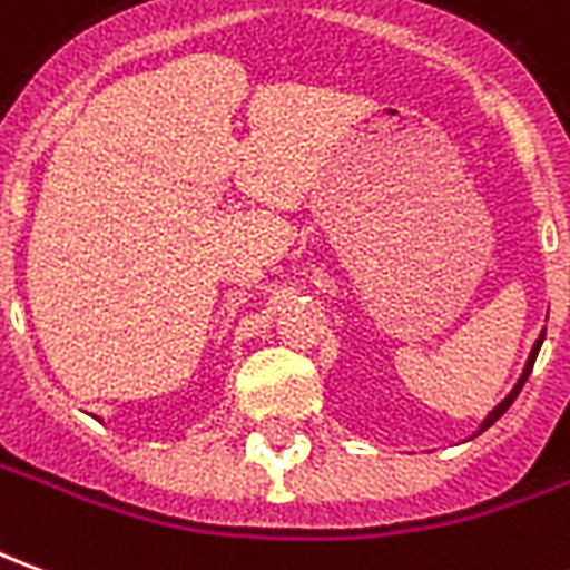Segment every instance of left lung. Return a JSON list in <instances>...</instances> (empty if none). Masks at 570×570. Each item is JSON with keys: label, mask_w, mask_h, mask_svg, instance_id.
Segmentation results:
<instances>
[{"label": "left lung", "mask_w": 570, "mask_h": 570, "mask_svg": "<svg viewBox=\"0 0 570 570\" xmlns=\"http://www.w3.org/2000/svg\"><path fill=\"white\" fill-rule=\"evenodd\" d=\"M540 345H543V333H540V338H538V342H534V347H531V354H528V360H525V370H522V375H519V382L513 384V391H510V394L503 396L501 403H498V406L491 409L489 415L482 419V424H479V430H476V433H473V436H479L482 430H489L491 424H494V421L501 419V415H503V412H507V409L513 406V400H515V396H519V391H522V384L528 382V375H531V370H534V360H538Z\"/></svg>", "instance_id": "obj_1"}]
</instances>
